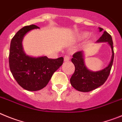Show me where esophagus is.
Listing matches in <instances>:
<instances>
[{
    "label": "esophagus",
    "instance_id": "obj_1",
    "mask_svg": "<svg viewBox=\"0 0 122 122\" xmlns=\"http://www.w3.org/2000/svg\"><path fill=\"white\" fill-rule=\"evenodd\" d=\"M70 56H69L68 55H66L65 56H64V61H65V62H66V61H69V60H70Z\"/></svg>",
    "mask_w": 122,
    "mask_h": 122
}]
</instances>
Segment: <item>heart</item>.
Masks as SVG:
<instances>
[{
    "label": "heart",
    "mask_w": 122,
    "mask_h": 122,
    "mask_svg": "<svg viewBox=\"0 0 122 122\" xmlns=\"http://www.w3.org/2000/svg\"><path fill=\"white\" fill-rule=\"evenodd\" d=\"M89 36V33L87 32H83L82 33L80 34V37L82 39H84V38H87V36Z\"/></svg>",
    "instance_id": "obj_1"
}]
</instances>
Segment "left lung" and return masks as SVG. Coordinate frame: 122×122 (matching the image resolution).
Wrapping results in <instances>:
<instances>
[{
	"label": "left lung",
	"mask_w": 122,
	"mask_h": 122,
	"mask_svg": "<svg viewBox=\"0 0 122 122\" xmlns=\"http://www.w3.org/2000/svg\"><path fill=\"white\" fill-rule=\"evenodd\" d=\"M98 28L100 31H103V30L100 27ZM97 42H107L110 46L112 50L111 60L108 66L103 69L93 72L89 70L86 66L84 60V51L83 50L77 51L73 55L72 62L74 64L75 69L70 81L72 87L80 92H87L100 87L105 83L110 73L114 55L111 36L105 31Z\"/></svg>",
	"instance_id": "left-lung-1"
}]
</instances>
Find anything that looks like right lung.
Wrapping results in <instances>:
<instances>
[{
    "label": "right lung",
    "mask_w": 122,
    "mask_h": 122,
    "mask_svg": "<svg viewBox=\"0 0 122 122\" xmlns=\"http://www.w3.org/2000/svg\"><path fill=\"white\" fill-rule=\"evenodd\" d=\"M35 25L19 30L11 39L9 55L11 72L16 81L24 89L36 91L46 87L53 73L63 63L64 58L49 59L46 56L33 57L26 55L22 47L25 35L33 29Z\"/></svg>",
    "instance_id": "right-lung-1"
}]
</instances>
